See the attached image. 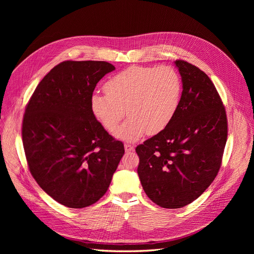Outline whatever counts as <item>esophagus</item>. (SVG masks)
Returning <instances> with one entry per match:
<instances>
[{"mask_svg": "<svg viewBox=\"0 0 254 254\" xmlns=\"http://www.w3.org/2000/svg\"><path fill=\"white\" fill-rule=\"evenodd\" d=\"M133 146H131V144H129V143H125V150H126V152L127 153V152H131V151H133Z\"/></svg>", "mask_w": 254, "mask_h": 254, "instance_id": "obj_1", "label": "esophagus"}]
</instances>
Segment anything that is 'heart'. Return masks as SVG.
<instances>
[{"label": "heart", "instance_id": "heart-1", "mask_svg": "<svg viewBox=\"0 0 254 254\" xmlns=\"http://www.w3.org/2000/svg\"><path fill=\"white\" fill-rule=\"evenodd\" d=\"M105 93L94 92L90 108L108 131H115L124 117L130 118L116 131V136L135 141L147 131L158 133L173 120L181 99L182 82L175 68L161 65L129 66L105 83Z\"/></svg>", "mask_w": 254, "mask_h": 254}]
</instances>
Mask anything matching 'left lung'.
<instances>
[{
  "mask_svg": "<svg viewBox=\"0 0 254 254\" xmlns=\"http://www.w3.org/2000/svg\"><path fill=\"white\" fill-rule=\"evenodd\" d=\"M183 91L166 128L138 144L137 174L143 191L163 208L195 201L218 174L227 139L225 107L208 75L176 60Z\"/></svg>",
  "mask_w": 254,
  "mask_h": 254,
  "instance_id": "1",
  "label": "left lung"
}]
</instances>
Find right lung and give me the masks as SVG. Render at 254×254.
Returning <instances> with one entry per match:
<instances>
[{
	"label": "right lung",
	"mask_w": 254,
	"mask_h": 254,
	"mask_svg": "<svg viewBox=\"0 0 254 254\" xmlns=\"http://www.w3.org/2000/svg\"><path fill=\"white\" fill-rule=\"evenodd\" d=\"M116 67L105 61H64L50 70L30 98L22 138L30 173L55 201L84 208L107 191L124 143L94 118L90 97Z\"/></svg>",
	"instance_id": "add662e5"
}]
</instances>
